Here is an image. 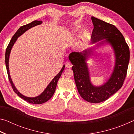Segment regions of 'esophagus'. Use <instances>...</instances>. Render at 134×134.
Here are the masks:
<instances>
[{
  "instance_id": "obj_1",
  "label": "esophagus",
  "mask_w": 134,
  "mask_h": 134,
  "mask_svg": "<svg viewBox=\"0 0 134 134\" xmlns=\"http://www.w3.org/2000/svg\"><path fill=\"white\" fill-rule=\"evenodd\" d=\"M65 66L67 68H71L72 67V64L70 62H67L65 63Z\"/></svg>"
}]
</instances>
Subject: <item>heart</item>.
Wrapping results in <instances>:
<instances>
[{
    "label": "heart",
    "mask_w": 134,
    "mask_h": 134,
    "mask_svg": "<svg viewBox=\"0 0 134 134\" xmlns=\"http://www.w3.org/2000/svg\"><path fill=\"white\" fill-rule=\"evenodd\" d=\"M77 31V30L76 29H74L73 31H72L71 32H70V33L69 34V36H68V38H71L72 36L73 35H74V34H75V33L76 32V31Z\"/></svg>",
    "instance_id": "b5f03b06"
}]
</instances>
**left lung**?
Returning a JSON list of instances; mask_svg holds the SVG:
<instances>
[{
    "mask_svg": "<svg viewBox=\"0 0 134 134\" xmlns=\"http://www.w3.org/2000/svg\"><path fill=\"white\" fill-rule=\"evenodd\" d=\"M91 19L94 26L91 37L92 44L103 40L97 45L108 43L114 51L115 64L110 78L101 86L92 85L86 60L93 53V48L81 53L73 52L70 54L69 58L73 65L72 70L79 94L85 100L97 103L105 101L121 89L126 76L130 55L128 45L116 26L93 16Z\"/></svg>",
    "mask_w": 134,
    "mask_h": 134,
    "instance_id": "1",
    "label": "left lung"
}]
</instances>
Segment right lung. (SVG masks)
Listing matches in <instances>:
<instances>
[{
  "label": "right lung",
  "mask_w": 134,
  "mask_h": 134,
  "mask_svg": "<svg viewBox=\"0 0 134 134\" xmlns=\"http://www.w3.org/2000/svg\"><path fill=\"white\" fill-rule=\"evenodd\" d=\"M42 23L41 21H34L33 22H31L25 25H24L18 29V30L16 32V33L13 36L12 39H11L9 44L8 45L7 48L6 49V53H5V64H6V70H7V72L8 75V78L9 80L10 83L11 84V86H12V89L13 91L15 92V93H16L18 96H19L21 98L25 100L28 102L29 103H32V104H35V105H37V104H42L45 102H46L48 100L50 99L52 96H53L54 92L55 91V88L57 85V82L60 79L61 75H62L63 71L64 70V67L65 65H64L62 67L61 71L58 72V74H57V75L54 77V78L51 80V81L49 83L48 86L46 87V89L44 90V91L41 94H40L39 96L34 97H26L24 95L22 94L21 93H20L18 90L16 89V88L15 87L14 84L13 83V81L12 79L10 78V72H9V55L10 53V51L12 49V48L13 45H14L15 42L16 41L18 38L20 37L21 35L23 34L26 32L27 30H28L29 29L32 28L34 26H35L38 25H40Z\"/></svg>",
  "instance_id": "1"
}]
</instances>
